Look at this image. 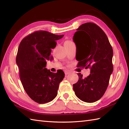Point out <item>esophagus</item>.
Segmentation results:
<instances>
[{
    "mask_svg": "<svg viewBox=\"0 0 129 129\" xmlns=\"http://www.w3.org/2000/svg\"><path fill=\"white\" fill-rule=\"evenodd\" d=\"M70 74V72H68V71H65V75H69Z\"/></svg>",
    "mask_w": 129,
    "mask_h": 129,
    "instance_id": "1",
    "label": "esophagus"
}]
</instances>
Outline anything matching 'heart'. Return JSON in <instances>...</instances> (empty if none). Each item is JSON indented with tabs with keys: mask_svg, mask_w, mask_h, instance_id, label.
Here are the masks:
<instances>
[{
	"mask_svg": "<svg viewBox=\"0 0 129 129\" xmlns=\"http://www.w3.org/2000/svg\"><path fill=\"white\" fill-rule=\"evenodd\" d=\"M65 43H73L72 42H70V41H66Z\"/></svg>",
	"mask_w": 129,
	"mask_h": 129,
	"instance_id": "b5f03b06",
	"label": "heart"
}]
</instances>
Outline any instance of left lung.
<instances>
[{"label": "left lung", "mask_w": 129, "mask_h": 129, "mask_svg": "<svg viewBox=\"0 0 129 129\" xmlns=\"http://www.w3.org/2000/svg\"><path fill=\"white\" fill-rule=\"evenodd\" d=\"M73 41L76 46L77 67L90 68V75L73 84L75 94L86 103H94L104 95L113 71V50L106 34L96 24L86 23L76 29Z\"/></svg>", "instance_id": "left-lung-1"}]
</instances>
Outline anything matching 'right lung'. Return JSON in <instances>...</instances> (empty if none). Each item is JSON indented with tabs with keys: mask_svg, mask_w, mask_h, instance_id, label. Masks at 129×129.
<instances>
[{
	"mask_svg": "<svg viewBox=\"0 0 129 129\" xmlns=\"http://www.w3.org/2000/svg\"><path fill=\"white\" fill-rule=\"evenodd\" d=\"M64 35L44 30L35 31L23 38L19 44L16 62L23 87L33 100L39 104L50 102L56 96L59 84L65 76L62 70L52 73L45 68L52 60L51 49Z\"/></svg>",
	"mask_w": 129,
	"mask_h": 129,
	"instance_id": "add662e5",
	"label": "right lung"
}]
</instances>
